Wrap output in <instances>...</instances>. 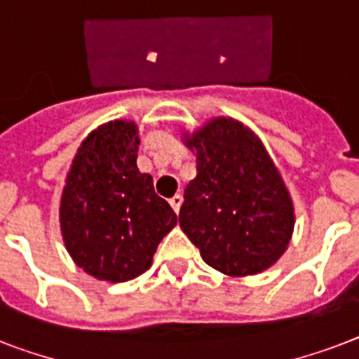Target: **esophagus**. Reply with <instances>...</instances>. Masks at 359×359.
Returning <instances> with one entry per match:
<instances>
[{"instance_id": "1", "label": "esophagus", "mask_w": 359, "mask_h": 359, "mask_svg": "<svg viewBox=\"0 0 359 359\" xmlns=\"http://www.w3.org/2000/svg\"><path fill=\"white\" fill-rule=\"evenodd\" d=\"M169 205H171V207H173V210L177 214H179V210H180V205H182V196H179V194H177V196H173L171 197V199H169Z\"/></svg>"}]
</instances>
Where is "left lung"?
<instances>
[{
  "label": "left lung",
  "mask_w": 359,
  "mask_h": 359,
  "mask_svg": "<svg viewBox=\"0 0 359 359\" xmlns=\"http://www.w3.org/2000/svg\"><path fill=\"white\" fill-rule=\"evenodd\" d=\"M184 145L197 175L184 190L180 229L208 266L255 276L283 255L294 231V205L261 137L231 117H214Z\"/></svg>",
  "instance_id": "obj_1"
}]
</instances>
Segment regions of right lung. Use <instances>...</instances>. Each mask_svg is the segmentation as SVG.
<instances>
[{
    "label": "right lung",
    "instance_id": "right-lung-1",
    "mask_svg": "<svg viewBox=\"0 0 359 359\" xmlns=\"http://www.w3.org/2000/svg\"><path fill=\"white\" fill-rule=\"evenodd\" d=\"M134 121H109L81 141L65 180L59 224L72 261L93 278L121 283L149 270L177 214L137 169Z\"/></svg>",
    "mask_w": 359,
    "mask_h": 359
}]
</instances>
